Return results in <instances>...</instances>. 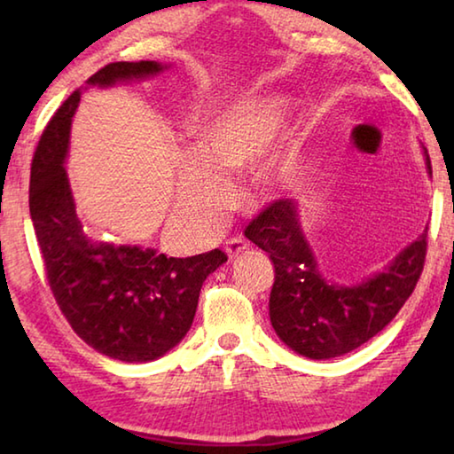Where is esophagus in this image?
Returning a JSON list of instances; mask_svg holds the SVG:
<instances>
[{"mask_svg":"<svg viewBox=\"0 0 454 454\" xmlns=\"http://www.w3.org/2000/svg\"><path fill=\"white\" fill-rule=\"evenodd\" d=\"M224 250L228 258H238L240 254H244L246 250H248V242L244 240V238H230L224 244Z\"/></svg>","mask_w":454,"mask_h":454,"instance_id":"obj_1","label":"esophagus"}]
</instances>
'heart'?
Here are the masks:
<instances>
[{
    "mask_svg": "<svg viewBox=\"0 0 454 454\" xmlns=\"http://www.w3.org/2000/svg\"><path fill=\"white\" fill-rule=\"evenodd\" d=\"M284 114L286 99L280 96L250 98L224 107L198 128L196 152L184 153L176 174V210L184 224L192 230L218 226L234 202L230 180L248 172L264 151L254 172L260 194L278 198L301 180V137L286 134L271 143Z\"/></svg>",
    "mask_w": 454,
    "mask_h": 454,
    "instance_id": "1",
    "label": "heart"
}]
</instances>
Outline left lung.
<instances>
[{
  "label": "left lung",
  "mask_w": 454,
  "mask_h": 454,
  "mask_svg": "<svg viewBox=\"0 0 454 454\" xmlns=\"http://www.w3.org/2000/svg\"><path fill=\"white\" fill-rule=\"evenodd\" d=\"M425 150V148H422ZM427 172L430 160L425 150ZM244 234L274 264L270 322L280 340L312 360L342 356L371 340L409 301L427 256V230L382 272L352 286L326 280L306 240L296 200H278Z\"/></svg>",
  "instance_id": "obj_1"
}]
</instances>
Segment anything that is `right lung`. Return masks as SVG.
<instances>
[{"label": "right lung", "mask_w": 454, "mask_h": 454, "mask_svg": "<svg viewBox=\"0 0 454 454\" xmlns=\"http://www.w3.org/2000/svg\"><path fill=\"white\" fill-rule=\"evenodd\" d=\"M170 70L160 61H114L88 86L110 88ZM82 91L59 106L32 160L29 214L53 298L83 342L121 363H150L172 350L194 322L204 280L226 262L222 250L168 258L153 248L96 240L75 214L66 172L72 118Z\"/></svg>", "instance_id": "add662e5"}]
</instances>
